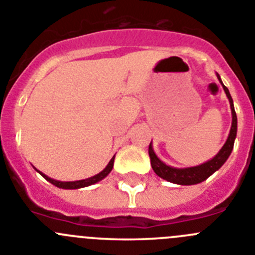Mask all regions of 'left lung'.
I'll return each instance as SVG.
<instances>
[{"label": "left lung", "instance_id": "obj_1", "mask_svg": "<svg viewBox=\"0 0 255 255\" xmlns=\"http://www.w3.org/2000/svg\"><path fill=\"white\" fill-rule=\"evenodd\" d=\"M216 77H218L219 82L223 85V89H224L225 94H227L228 99H229L230 103V109H232V128H230L229 135H228L227 142L224 143V146L221 147L220 151L215 154V156L211 158V160L206 161V162L201 163L199 166H194V167H172V166L166 165L165 162L157 157V154L154 153L153 147H152V142L149 143L148 147V153L149 158H151V166L153 168L154 173L157 176H160L161 178L166 180L168 182H172L176 185H196L200 182L205 181L209 176L213 175L215 171H218L221 166L227 162V160L229 158L230 153L233 151V147H234V141L237 138V129H238V120H237V113H235L234 109V103H233V98L230 95L229 89L223 84L220 79V75L216 73Z\"/></svg>", "mask_w": 255, "mask_h": 255}]
</instances>
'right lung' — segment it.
<instances>
[{"instance_id": "right-lung-1", "label": "right lung", "mask_w": 255, "mask_h": 255, "mask_svg": "<svg viewBox=\"0 0 255 255\" xmlns=\"http://www.w3.org/2000/svg\"><path fill=\"white\" fill-rule=\"evenodd\" d=\"M114 157H112V160L109 161L108 165L106 166V168H104L103 171H101L99 173H97V175L92 176V177L89 178H85V180H79V181H58V180H54V178H50L49 176H46L45 173H42L41 171L39 170H35L37 171V172L40 173V175L42 176L44 178H46L47 181L51 182L52 185H55L56 187H59V189H65V190H74V189H82V187H87V186H90V185H94L97 184V182L102 181L104 177H107V176L109 175V172L112 171V168H113V165H114Z\"/></svg>"}]
</instances>
